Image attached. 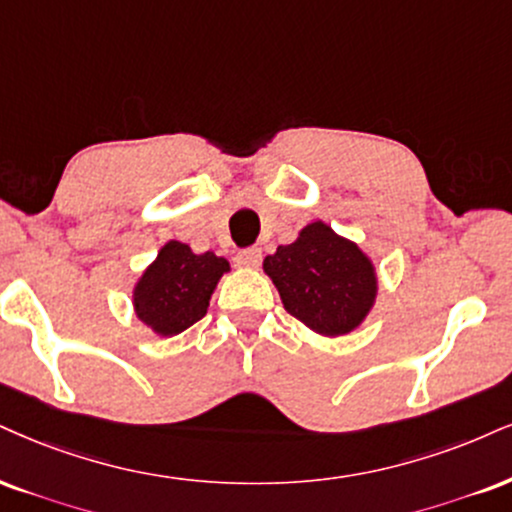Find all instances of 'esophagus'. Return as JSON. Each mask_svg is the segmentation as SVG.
Here are the masks:
<instances>
[{"label":"esophagus","mask_w":512,"mask_h":512,"mask_svg":"<svg viewBox=\"0 0 512 512\" xmlns=\"http://www.w3.org/2000/svg\"><path fill=\"white\" fill-rule=\"evenodd\" d=\"M261 249H242L237 254V266H242V268H256L258 263H261Z\"/></svg>","instance_id":"34e87169"}]
</instances>
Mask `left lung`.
Listing matches in <instances>:
<instances>
[{
    "label": "left lung",
    "mask_w": 512,
    "mask_h": 512,
    "mask_svg": "<svg viewBox=\"0 0 512 512\" xmlns=\"http://www.w3.org/2000/svg\"><path fill=\"white\" fill-rule=\"evenodd\" d=\"M263 270L287 313L325 337L353 332L375 304L372 261L323 220L306 225L292 244L277 246L263 261Z\"/></svg>",
    "instance_id": "obj_1"
}]
</instances>
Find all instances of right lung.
<instances>
[{
  "mask_svg": "<svg viewBox=\"0 0 512 512\" xmlns=\"http://www.w3.org/2000/svg\"><path fill=\"white\" fill-rule=\"evenodd\" d=\"M230 263L213 251L194 254L187 244L170 239L144 270L132 292L137 318L161 337L185 332L208 311L213 289Z\"/></svg>",
  "mask_w": 512,
  "mask_h": 512,
  "instance_id": "add662e5",
  "label": "right lung"
}]
</instances>
